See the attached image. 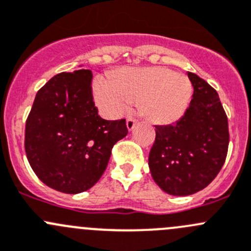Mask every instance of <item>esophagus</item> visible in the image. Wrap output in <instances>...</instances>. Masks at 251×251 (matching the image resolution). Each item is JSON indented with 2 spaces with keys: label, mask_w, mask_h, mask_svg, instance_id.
<instances>
[{
  "label": "esophagus",
  "mask_w": 251,
  "mask_h": 251,
  "mask_svg": "<svg viewBox=\"0 0 251 251\" xmlns=\"http://www.w3.org/2000/svg\"><path fill=\"white\" fill-rule=\"evenodd\" d=\"M136 124H137V120L133 118H127V120H126V126H127L128 130H133V127L136 126Z\"/></svg>",
  "instance_id": "obj_1"
}]
</instances>
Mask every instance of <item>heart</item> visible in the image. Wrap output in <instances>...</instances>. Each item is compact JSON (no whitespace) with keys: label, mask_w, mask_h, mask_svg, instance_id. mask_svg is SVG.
<instances>
[{"label":"heart","mask_w":251,"mask_h":251,"mask_svg":"<svg viewBox=\"0 0 251 251\" xmlns=\"http://www.w3.org/2000/svg\"><path fill=\"white\" fill-rule=\"evenodd\" d=\"M99 110L119 118L141 100V110L155 123L168 124L181 118L193 94L190 79L163 67L127 69L118 78L99 76L93 84Z\"/></svg>","instance_id":"b5f03b06"}]
</instances>
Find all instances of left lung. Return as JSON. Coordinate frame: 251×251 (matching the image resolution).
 <instances>
[{
    "instance_id": "obj_1",
    "label": "left lung",
    "mask_w": 251,
    "mask_h": 251,
    "mask_svg": "<svg viewBox=\"0 0 251 251\" xmlns=\"http://www.w3.org/2000/svg\"><path fill=\"white\" fill-rule=\"evenodd\" d=\"M193 99L173 125L155 126L148 165L153 180L167 194L193 195L217 176L229 145L228 119L218 93L189 72Z\"/></svg>"
}]
</instances>
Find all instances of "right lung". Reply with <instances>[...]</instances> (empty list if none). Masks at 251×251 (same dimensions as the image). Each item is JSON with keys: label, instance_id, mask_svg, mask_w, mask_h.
Segmentation results:
<instances>
[{"label": "right lung", "instance_id": "right-lung-1", "mask_svg": "<svg viewBox=\"0 0 251 251\" xmlns=\"http://www.w3.org/2000/svg\"><path fill=\"white\" fill-rule=\"evenodd\" d=\"M91 70L61 72L38 91L25 123L26 158L36 176L65 194L88 190L105 172L125 119L104 120L92 93Z\"/></svg>", "mask_w": 251, "mask_h": 251}]
</instances>
